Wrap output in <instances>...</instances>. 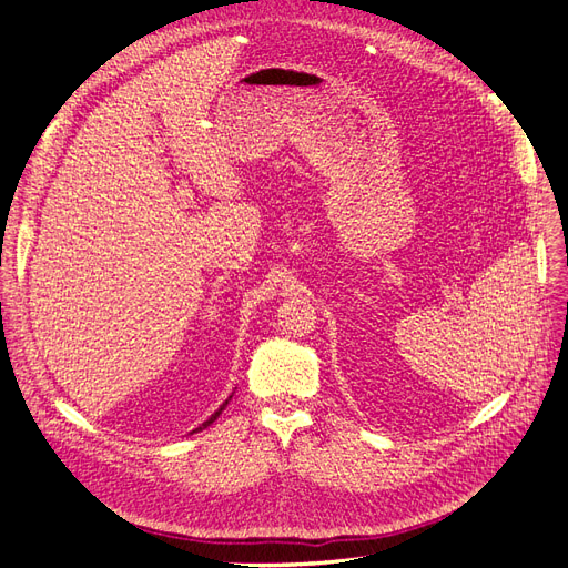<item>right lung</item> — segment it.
<instances>
[{
  "label": "right lung",
  "instance_id": "1",
  "mask_svg": "<svg viewBox=\"0 0 568 568\" xmlns=\"http://www.w3.org/2000/svg\"><path fill=\"white\" fill-rule=\"evenodd\" d=\"M225 405H227V403H225ZM225 405H222V407H220V409H217V412H215V415H213V417H211V419H209V422H205V424H203V426H199V428H205V426H209V424H213V422H215V419H217V415H220V412H222V409H225Z\"/></svg>",
  "mask_w": 568,
  "mask_h": 568
}]
</instances>
